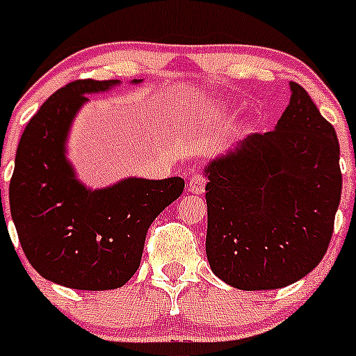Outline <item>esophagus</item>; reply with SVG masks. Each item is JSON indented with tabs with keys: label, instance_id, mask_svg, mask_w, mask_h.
<instances>
[{
	"label": "esophagus",
	"instance_id": "34e87169",
	"mask_svg": "<svg viewBox=\"0 0 356 356\" xmlns=\"http://www.w3.org/2000/svg\"><path fill=\"white\" fill-rule=\"evenodd\" d=\"M205 185H207V180L203 178V176L193 175L191 178H188L187 191L191 194H203L205 193Z\"/></svg>",
	"mask_w": 356,
	"mask_h": 356
}]
</instances>
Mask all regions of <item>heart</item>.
Returning <instances> with one entry per match:
<instances>
[{
	"instance_id": "heart-1",
	"label": "heart",
	"mask_w": 356,
	"mask_h": 356,
	"mask_svg": "<svg viewBox=\"0 0 356 356\" xmlns=\"http://www.w3.org/2000/svg\"><path fill=\"white\" fill-rule=\"evenodd\" d=\"M226 110H228V103H226L225 99H212V102H207L205 105L201 106L200 114L201 118L213 119L217 118V115L225 114Z\"/></svg>"
}]
</instances>
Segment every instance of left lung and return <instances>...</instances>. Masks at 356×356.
Here are the masks:
<instances>
[{
    "instance_id": "1",
    "label": "left lung",
    "mask_w": 356,
    "mask_h": 356,
    "mask_svg": "<svg viewBox=\"0 0 356 356\" xmlns=\"http://www.w3.org/2000/svg\"><path fill=\"white\" fill-rule=\"evenodd\" d=\"M275 130L248 135L205 165L207 259L225 284L269 291L294 284L323 260L341 203L337 134L307 90Z\"/></svg>"
}]
</instances>
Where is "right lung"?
Returning a JSON list of instances; mask_svg holds the SVG:
<instances>
[{
    "instance_id": "add662e5",
    "label": "right lung",
    "mask_w": 356,
    "mask_h": 356,
    "mask_svg": "<svg viewBox=\"0 0 356 356\" xmlns=\"http://www.w3.org/2000/svg\"><path fill=\"white\" fill-rule=\"evenodd\" d=\"M143 80H131L137 85ZM121 80H78L56 90L23 131L10 180V213L28 262L42 278L78 291L122 287L139 269L149 225L181 196L184 178H122L90 188L67 159L72 121Z\"/></svg>"
}]
</instances>
